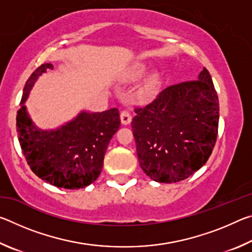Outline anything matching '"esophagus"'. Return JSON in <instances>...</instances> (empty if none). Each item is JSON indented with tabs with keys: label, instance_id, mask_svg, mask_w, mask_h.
I'll return each mask as SVG.
<instances>
[{
	"label": "esophagus",
	"instance_id": "esophagus-1",
	"mask_svg": "<svg viewBox=\"0 0 252 252\" xmlns=\"http://www.w3.org/2000/svg\"><path fill=\"white\" fill-rule=\"evenodd\" d=\"M121 123L123 126H127L131 122V114L127 110H123L120 114Z\"/></svg>",
	"mask_w": 252,
	"mask_h": 252
}]
</instances>
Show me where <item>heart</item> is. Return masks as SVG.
I'll use <instances>...</instances> for the list:
<instances>
[{
	"instance_id": "b5f03b06",
	"label": "heart",
	"mask_w": 252,
	"mask_h": 252,
	"mask_svg": "<svg viewBox=\"0 0 252 252\" xmlns=\"http://www.w3.org/2000/svg\"><path fill=\"white\" fill-rule=\"evenodd\" d=\"M143 73H144V66L142 64H136V65L132 67V69L129 72H127L126 76H127V79H129V80L134 81L136 79H139ZM156 84H157V79L156 78H151L150 80H148L146 85L143 87V92H146V93L151 92L153 89H155Z\"/></svg>"
}]
</instances>
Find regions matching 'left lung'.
I'll list each match as a JSON object with an SVG mask.
<instances>
[{
	"label": "left lung",
	"mask_w": 252,
	"mask_h": 252,
	"mask_svg": "<svg viewBox=\"0 0 252 252\" xmlns=\"http://www.w3.org/2000/svg\"><path fill=\"white\" fill-rule=\"evenodd\" d=\"M134 112L140 167L152 180H185L206 164L219 125L218 94L206 67L197 80L170 85Z\"/></svg>",
	"instance_id": "obj_1"
}]
</instances>
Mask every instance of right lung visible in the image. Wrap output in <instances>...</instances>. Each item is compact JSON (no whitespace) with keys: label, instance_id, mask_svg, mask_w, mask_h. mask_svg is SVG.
Wrapping results in <instances>:
<instances>
[{"label":"right lung","instance_id":"1","mask_svg":"<svg viewBox=\"0 0 252 252\" xmlns=\"http://www.w3.org/2000/svg\"><path fill=\"white\" fill-rule=\"evenodd\" d=\"M46 70H53V65H40L25 83L16 116L20 146L30 168L42 180L58 188L81 189L100 176L110 140L121 125L120 114L117 108L95 113L82 111L57 130L37 129L24 102Z\"/></svg>","mask_w":252,"mask_h":252}]
</instances>
